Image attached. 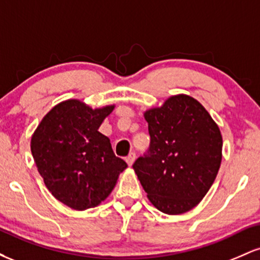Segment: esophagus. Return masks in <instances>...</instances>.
I'll return each mask as SVG.
<instances>
[{"label": "esophagus", "mask_w": 260, "mask_h": 260, "mask_svg": "<svg viewBox=\"0 0 260 260\" xmlns=\"http://www.w3.org/2000/svg\"><path fill=\"white\" fill-rule=\"evenodd\" d=\"M134 161H136V154L131 153V154L128 155V156L126 157V162L128 164V166H132Z\"/></svg>", "instance_id": "34e87169"}]
</instances>
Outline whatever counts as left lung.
Segmentation results:
<instances>
[{"instance_id":"1","label":"left lung","mask_w":260,"mask_h":260,"mask_svg":"<svg viewBox=\"0 0 260 260\" xmlns=\"http://www.w3.org/2000/svg\"><path fill=\"white\" fill-rule=\"evenodd\" d=\"M150 134L147 155L134 172L155 208L178 215L201 203L215 181L222 136L205 107L186 94L170 96L144 112Z\"/></svg>"}]
</instances>
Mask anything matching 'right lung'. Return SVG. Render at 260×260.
<instances>
[{"label":"right lung","mask_w":260,"mask_h":260,"mask_svg":"<svg viewBox=\"0 0 260 260\" xmlns=\"http://www.w3.org/2000/svg\"><path fill=\"white\" fill-rule=\"evenodd\" d=\"M115 109H91L77 99L53 106L31 136L30 149L45 186L74 210L104 202L127 164L113 154L110 139L99 132Z\"/></svg>","instance_id":"right-lung-1"}]
</instances>
